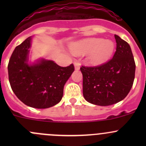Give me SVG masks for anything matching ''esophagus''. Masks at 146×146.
Returning a JSON list of instances; mask_svg holds the SVG:
<instances>
[{
	"label": "esophagus",
	"instance_id": "34e87169",
	"mask_svg": "<svg viewBox=\"0 0 146 146\" xmlns=\"http://www.w3.org/2000/svg\"><path fill=\"white\" fill-rule=\"evenodd\" d=\"M74 66L76 70H79L80 69V64L78 62H74Z\"/></svg>",
	"mask_w": 146,
	"mask_h": 146
}]
</instances>
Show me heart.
<instances>
[{"label": "heart", "instance_id": "obj_1", "mask_svg": "<svg viewBox=\"0 0 146 146\" xmlns=\"http://www.w3.org/2000/svg\"><path fill=\"white\" fill-rule=\"evenodd\" d=\"M71 50L78 55L89 54L88 59L90 64L99 66L110 59L114 52V44L110 40L88 38L72 45Z\"/></svg>", "mask_w": 146, "mask_h": 146}]
</instances>
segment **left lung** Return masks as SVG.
<instances>
[{"label":"left lung","mask_w":146,"mask_h":146,"mask_svg":"<svg viewBox=\"0 0 146 146\" xmlns=\"http://www.w3.org/2000/svg\"><path fill=\"white\" fill-rule=\"evenodd\" d=\"M117 48L112 58L97 66H82V92L91 104L109 106L124 99L133 86L136 64L126 41L114 35Z\"/></svg>","instance_id":"8db88e82"}]
</instances>
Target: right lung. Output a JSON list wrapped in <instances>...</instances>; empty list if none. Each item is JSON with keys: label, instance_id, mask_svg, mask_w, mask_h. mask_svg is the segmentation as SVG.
Returning a JSON list of instances; mask_svg holds the SVG:
<instances>
[{"label": "right lung", "instance_id": "add662e5", "mask_svg": "<svg viewBox=\"0 0 146 146\" xmlns=\"http://www.w3.org/2000/svg\"><path fill=\"white\" fill-rule=\"evenodd\" d=\"M31 37L16 46L8 66L9 82L13 92L29 107L46 109L61 100L65 83L75 68L73 64L61 67L53 61L42 59L29 65Z\"/></svg>", "mask_w": 146, "mask_h": 146}]
</instances>
